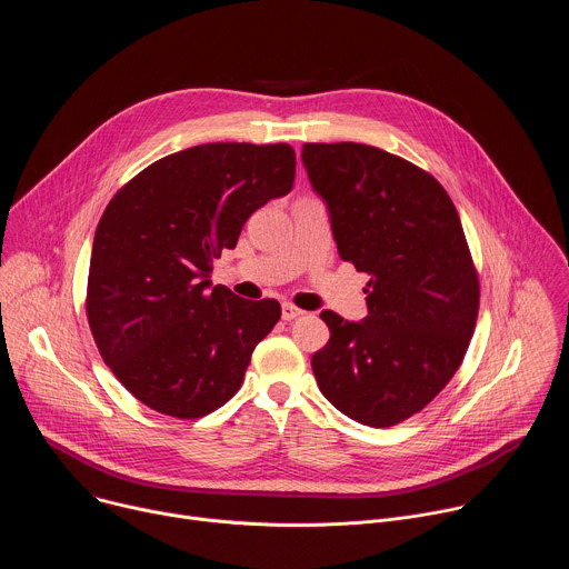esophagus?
Here are the masks:
<instances>
[{
    "mask_svg": "<svg viewBox=\"0 0 569 569\" xmlns=\"http://www.w3.org/2000/svg\"><path fill=\"white\" fill-rule=\"evenodd\" d=\"M303 315V310L301 308H297V306H292V303H283L281 306V317L286 319V321H292V319H297V317H301Z\"/></svg>",
    "mask_w": 569,
    "mask_h": 569,
    "instance_id": "34e87169",
    "label": "esophagus"
}]
</instances>
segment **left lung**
Here are the masks:
<instances>
[{
    "label": "left lung",
    "instance_id": "1",
    "mask_svg": "<svg viewBox=\"0 0 569 569\" xmlns=\"http://www.w3.org/2000/svg\"><path fill=\"white\" fill-rule=\"evenodd\" d=\"M342 261L367 272L362 321L333 310L312 356L319 391L349 419L391 428L459 369L479 310V277L446 189L412 161L367 143H303Z\"/></svg>",
    "mask_w": 569,
    "mask_h": 569
}]
</instances>
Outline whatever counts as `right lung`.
Masks as SVG:
<instances>
[{
    "label": "right lung",
    "instance_id": "obj_1",
    "mask_svg": "<svg viewBox=\"0 0 569 569\" xmlns=\"http://www.w3.org/2000/svg\"><path fill=\"white\" fill-rule=\"evenodd\" d=\"M295 167L288 143H202L152 161L106 207L88 321L103 362L150 410L200 419L240 389L281 306L211 288V263L292 189Z\"/></svg>",
    "mask_w": 569,
    "mask_h": 569
}]
</instances>
